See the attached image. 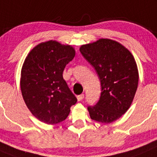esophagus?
Returning a JSON list of instances; mask_svg holds the SVG:
<instances>
[{
    "instance_id": "esophagus-1",
    "label": "esophagus",
    "mask_w": 157,
    "mask_h": 157,
    "mask_svg": "<svg viewBox=\"0 0 157 157\" xmlns=\"http://www.w3.org/2000/svg\"><path fill=\"white\" fill-rule=\"evenodd\" d=\"M84 98V94H80V95L77 96V100H78V101H81V100L83 99Z\"/></svg>"
}]
</instances>
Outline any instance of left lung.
Returning <instances> with one entry per match:
<instances>
[{
    "label": "left lung",
    "mask_w": 157,
    "mask_h": 157,
    "mask_svg": "<svg viewBox=\"0 0 157 157\" xmlns=\"http://www.w3.org/2000/svg\"><path fill=\"white\" fill-rule=\"evenodd\" d=\"M80 52L101 81L99 100L94 105L87 106L90 117L103 124L117 121L128 111L138 87V67L133 56L110 39L82 45Z\"/></svg>",
    "instance_id": "1"
}]
</instances>
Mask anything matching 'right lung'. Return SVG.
Wrapping results in <instances>:
<instances>
[{"label": "right lung", "mask_w": 157, "mask_h": 157, "mask_svg": "<svg viewBox=\"0 0 157 157\" xmlns=\"http://www.w3.org/2000/svg\"><path fill=\"white\" fill-rule=\"evenodd\" d=\"M74 56L75 50L70 45L49 40L33 48L24 61L20 80L22 97L32 114L45 124L65 121L77 101L63 77Z\"/></svg>", "instance_id": "right-lung-1"}]
</instances>
